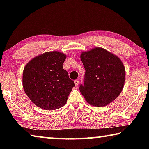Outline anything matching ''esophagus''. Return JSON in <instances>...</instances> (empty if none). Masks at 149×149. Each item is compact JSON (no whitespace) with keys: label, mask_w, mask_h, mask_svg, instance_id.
<instances>
[{"label":"esophagus","mask_w":149,"mask_h":149,"mask_svg":"<svg viewBox=\"0 0 149 149\" xmlns=\"http://www.w3.org/2000/svg\"><path fill=\"white\" fill-rule=\"evenodd\" d=\"M74 83H75V85H76V86H77L78 84H79V80H77V79H75V80L74 81Z\"/></svg>","instance_id":"obj_1"}]
</instances>
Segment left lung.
<instances>
[{
    "label": "left lung",
    "instance_id": "8db88e82",
    "mask_svg": "<svg viewBox=\"0 0 149 149\" xmlns=\"http://www.w3.org/2000/svg\"><path fill=\"white\" fill-rule=\"evenodd\" d=\"M80 57L85 69L80 92L91 105L109 104L119 96L124 85L125 70L122 62L100 47L83 52Z\"/></svg>",
    "mask_w": 149,
    "mask_h": 149
}]
</instances>
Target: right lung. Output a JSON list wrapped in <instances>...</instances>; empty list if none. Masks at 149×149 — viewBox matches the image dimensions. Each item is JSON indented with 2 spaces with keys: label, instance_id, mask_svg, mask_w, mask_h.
I'll list each match as a JSON object with an SVG mask.
<instances>
[{
  "label": "right lung",
  "instance_id": "add662e5",
  "mask_svg": "<svg viewBox=\"0 0 149 149\" xmlns=\"http://www.w3.org/2000/svg\"><path fill=\"white\" fill-rule=\"evenodd\" d=\"M66 55L47 52L30 60L24 68L23 87L30 100L44 110L62 107L75 84L62 65Z\"/></svg>",
  "mask_w": 149,
  "mask_h": 149
}]
</instances>
